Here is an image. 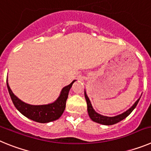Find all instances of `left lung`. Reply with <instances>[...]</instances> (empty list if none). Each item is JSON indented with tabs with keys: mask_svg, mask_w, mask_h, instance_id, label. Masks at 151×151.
<instances>
[{
	"mask_svg": "<svg viewBox=\"0 0 151 151\" xmlns=\"http://www.w3.org/2000/svg\"><path fill=\"white\" fill-rule=\"evenodd\" d=\"M85 99H86V101H87V106H88V115L90 116V118L92 120L94 121V122H97V123H100V124H103V125H113V124H116L117 122H120L122 121V119H124L125 118L128 116L133 111L134 108L136 107L137 104H138V101L140 100V97L138 101H136L134 103V104L133 105L132 107L128 110L127 111H125V113H122L120 115H118L116 116H113V117H108V116H102L101 114H98L97 113H96L94 111V110L93 109L91 106V104L90 101H89L88 97L87 94L85 92Z\"/></svg>",
	"mask_w": 151,
	"mask_h": 151,
	"instance_id": "left-lung-1",
	"label": "left lung"
}]
</instances>
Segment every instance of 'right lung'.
Wrapping results in <instances>:
<instances>
[{
  "mask_svg": "<svg viewBox=\"0 0 151 151\" xmlns=\"http://www.w3.org/2000/svg\"><path fill=\"white\" fill-rule=\"evenodd\" d=\"M75 81L76 80H74L70 85H67L62 89L60 95L55 102L50 104L38 105V106L30 105L22 102L13 94L8 85L7 81H6V85L13 104L22 115L35 122L46 123V122L57 120L62 116L66 108V103L69 91Z\"/></svg>",
  "mask_w": 151,
  "mask_h": 151,
  "instance_id": "add662e5",
  "label": "right lung"
}]
</instances>
